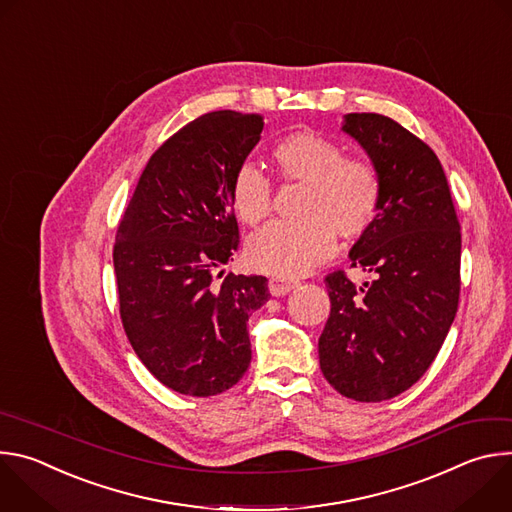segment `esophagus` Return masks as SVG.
Instances as JSON below:
<instances>
[{"instance_id": "obj_1", "label": "esophagus", "mask_w": 512, "mask_h": 512, "mask_svg": "<svg viewBox=\"0 0 512 512\" xmlns=\"http://www.w3.org/2000/svg\"><path fill=\"white\" fill-rule=\"evenodd\" d=\"M267 285H269L271 296H285L287 291H291L298 285V281L296 279H283V277H271Z\"/></svg>"}]
</instances>
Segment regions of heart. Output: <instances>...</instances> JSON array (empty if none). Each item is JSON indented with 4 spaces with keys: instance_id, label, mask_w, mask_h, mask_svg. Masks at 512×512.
I'll use <instances>...</instances> for the list:
<instances>
[{
    "instance_id": "b5f03b06",
    "label": "heart",
    "mask_w": 512,
    "mask_h": 512,
    "mask_svg": "<svg viewBox=\"0 0 512 512\" xmlns=\"http://www.w3.org/2000/svg\"><path fill=\"white\" fill-rule=\"evenodd\" d=\"M271 162L287 184H304L300 223H271L245 247L247 263L275 277H298L336 253V235L356 241L375 225L383 202V178L364 158L344 156V148L314 131H294L271 150ZM231 204L245 225L271 214V182L243 164L231 182Z\"/></svg>"
}]
</instances>
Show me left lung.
<instances>
[{
  "label": "left lung",
  "mask_w": 512,
  "mask_h": 512,
  "mask_svg": "<svg viewBox=\"0 0 512 512\" xmlns=\"http://www.w3.org/2000/svg\"><path fill=\"white\" fill-rule=\"evenodd\" d=\"M342 129L381 172L383 202L350 251L352 267L375 279L356 287L344 271L326 275L320 369L340 395L377 403L413 387L440 352L458 312L462 233L425 141L379 113H348Z\"/></svg>",
  "instance_id": "left-lung-1"
}]
</instances>
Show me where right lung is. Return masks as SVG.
Instances as JSON below:
<instances>
[{
  "label": "right lung",
  "instance_id": "right-lung-1",
  "mask_svg": "<svg viewBox=\"0 0 512 512\" xmlns=\"http://www.w3.org/2000/svg\"><path fill=\"white\" fill-rule=\"evenodd\" d=\"M263 117L206 113L152 154L119 223V314L139 360L162 385L212 397L251 362L247 322L269 300L267 277L225 275L239 249L231 182Z\"/></svg>",
  "mask_w": 512,
  "mask_h": 512
}]
</instances>
